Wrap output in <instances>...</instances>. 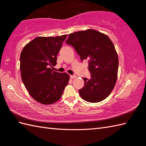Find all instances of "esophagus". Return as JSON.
Returning a JSON list of instances; mask_svg holds the SVG:
<instances>
[{"mask_svg": "<svg viewBox=\"0 0 146 146\" xmlns=\"http://www.w3.org/2000/svg\"><path fill=\"white\" fill-rule=\"evenodd\" d=\"M70 76V78H71V79H73V78H76V75H71Z\"/></svg>", "mask_w": 146, "mask_h": 146, "instance_id": "34e87169", "label": "esophagus"}]
</instances>
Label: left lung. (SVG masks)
<instances>
[{"mask_svg": "<svg viewBox=\"0 0 146 146\" xmlns=\"http://www.w3.org/2000/svg\"><path fill=\"white\" fill-rule=\"evenodd\" d=\"M66 43L75 48L82 61H88L90 79L83 78L84 86L79 90L81 97L91 103L106 98L115 85L119 58L110 39L94 29L70 34Z\"/></svg>", "mask_w": 146, "mask_h": 146, "instance_id": "8db88e82", "label": "left lung"}]
</instances>
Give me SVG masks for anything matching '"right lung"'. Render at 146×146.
Wrapping results in <instances>:
<instances>
[{
    "label": "right lung",
    "mask_w": 146,
    "mask_h": 146,
    "mask_svg": "<svg viewBox=\"0 0 146 146\" xmlns=\"http://www.w3.org/2000/svg\"><path fill=\"white\" fill-rule=\"evenodd\" d=\"M66 36L37 37L21 53L22 80L30 95L42 104H52L60 100L69 82L66 73L51 68L57 63V54Z\"/></svg>",
    "instance_id": "obj_1"
}]
</instances>
